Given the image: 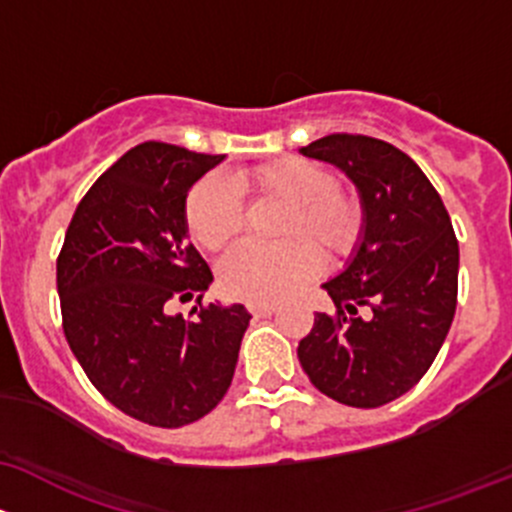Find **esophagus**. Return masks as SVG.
Wrapping results in <instances>:
<instances>
[{
    "label": "esophagus",
    "instance_id": "1",
    "mask_svg": "<svg viewBox=\"0 0 512 512\" xmlns=\"http://www.w3.org/2000/svg\"><path fill=\"white\" fill-rule=\"evenodd\" d=\"M278 310V305L273 303H256V305H249V313L256 315V318H266V315H273Z\"/></svg>",
    "mask_w": 512,
    "mask_h": 512
}]
</instances>
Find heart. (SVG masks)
<instances>
[{
	"mask_svg": "<svg viewBox=\"0 0 512 512\" xmlns=\"http://www.w3.org/2000/svg\"><path fill=\"white\" fill-rule=\"evenodd\" d=\"M239 189L256 197L288 202L281 234L283 244L266 246L244 241L219 263V286L229 298L244 303H278L313 281L320 271V252L347 258L365 234V207L350 189L337 187L333 172L303 157L266 162L234 172L224 179L207 175L184 199V224L194 244L219 251L244 226V202Z\"/></svg>",
	"mask_w": 512,
	"mask_h": 512,
	"instance_id": "b5f03b06",
	"label": "heart"
}]
</instances>
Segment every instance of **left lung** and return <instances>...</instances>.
I'll use <instances>...</instances> for the list:
<instances>
[{
    "instance_id": "obj_1",
    "label": "left lung",
    "mask_w": 512,
    "mask_h": 512,
    "mask_svg": "<svg viewBox=\"0 0 512 512\" xmlns=\"http://www.w3.org/2000/svg\"><path fill=\"white\" fill-rule=\"evenodd\" d=\"M300 152L333 162L357 184L365 236L347 271L323 286L335 313L315 315L298 360L335 402L382 407L419 384L449 335L458 300L451 217L429 177L389 142L333 133Z\"/></svg>"
}]
</instances>
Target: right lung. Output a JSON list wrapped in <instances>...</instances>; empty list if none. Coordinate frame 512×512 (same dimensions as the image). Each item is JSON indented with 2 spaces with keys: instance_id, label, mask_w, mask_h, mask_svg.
<instances>
[{
  "instance_id": "add662e5",
  "label": "right lung",
  "mask_w": 512,
  "mask_h": 512,
  "mask_svg": "<svg viewBox=\"0 0 512 512\" xmlns=\"http://www.w3.org/2000/svg\"><path fill=\"white\" fill-rule=\"evenodd\" d=\"M224 155L142 142L78 202L56 258L61 325L93 387L142 424L179 429L229 392L244 305L202 303L212 271L187 241L189 187ZM198 298L195 318L167 316Z\"/></svg>"
}]
</instances>
